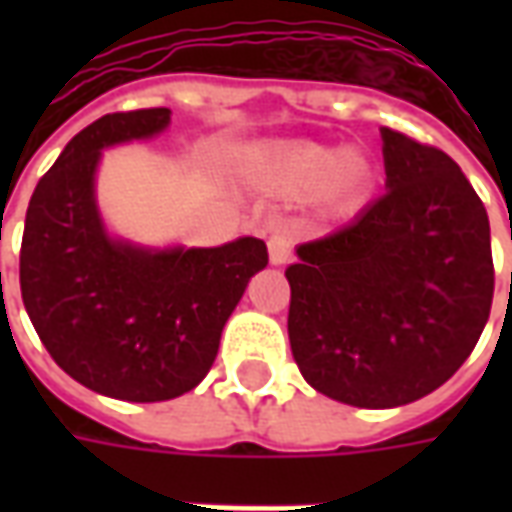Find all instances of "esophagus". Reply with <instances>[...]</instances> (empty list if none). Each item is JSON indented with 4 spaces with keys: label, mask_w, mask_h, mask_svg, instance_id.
<instances>
[{
    "label": "esophagus",
    "mask_w": 512,
    "mask_h": 512,
    "mask_svg": "<svg viewBox=\"0 0 512 512\" xmlns=\"http://www.w3.org/2000/svg\"><path fill=\"white\" fill-rule=\"evenodd\" d=\"M268 257L274 266H282L290 260V233L288 227H274V233L268 238Z\"/></svg>",
    "instance_id": "34e87169"
}]
</instances>
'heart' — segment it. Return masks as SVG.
<instances>
[{"mask_svg":"<svg viewBox=\"0 0 512 512\" xmlns=\"http://www.w3.org/2000/svg\"><path fill=\"white\" fill-rule=\"evenodd\" d=\"M373 161L356 147L334 150L299 139L268 145L249 161L246 175L274 197H312L326 208H345L362 200L373 183Z\"/></svg>","mask_w":512,"mask_h":512,"instance_id":"b5f03b06","label":"heart"}]
</instances>
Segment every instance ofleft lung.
I'll list each match as a JSON object with an SVG mask.
<instances>
[{
	"instance_id": "1",
	"label": "left lung",
	"mask_w": 512,
	"mask_h": 512,
	"mask_svg": "<svg viewBox=\"0 0 512 512\" xmlns=\"http://www.w3.org/2000/svg\"><path fill=\"white\" fill-rule=\"evenodd\" d=\"M386 191L288 266V337L304 381L356 408L439 389L469 359L491 312L483 202L439 147L381 128Z\"/></svg>"
}]
</instances>
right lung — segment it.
Listing matches in <instances>:
<instances>
[{
    "label": "right lung",
    "mask_w": 512,
    "mask_h": 512,
    "mask_svg": "<svg viewBox=\"0 0 512 512\" xmlns=\"http://www.w3.org/2000/svg\"><path fill=\"white\" fill-rule=\"evenodd\" d=\"M169 109L115 112L73 136L29 200L21 241V299L51 359L98 395L158 403L208 376L222 329L266 244L150 246L112 238L95 200L106 147L150 139Z\"/></svg>",
    "instance_id": "add662e5"
}]
</instances>
